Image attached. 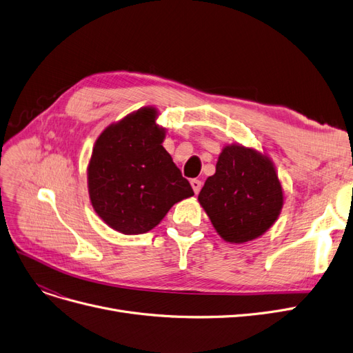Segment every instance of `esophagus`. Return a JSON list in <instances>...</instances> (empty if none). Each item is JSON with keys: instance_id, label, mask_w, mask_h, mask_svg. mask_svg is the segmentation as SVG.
I'll use <instances>...</instances> for the list:
<instances>
[{"instance_id": "esophagus-1", "label": "esophagus", "mask_w": 353, "mask_h": 353, "mask_svg": "<svg viewBox=\"0 0 353 353\" xmlns=\"http://www.w3.org/2000/svg\"><path fill=\"white\" fill-rule=\"evenodd\" d=\"M190 184H191V187H192V190H194V192H195V194H199V192H200L201 185H203L200 179H191Z\"/></svg>"}]
</instances>
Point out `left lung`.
Returning a JSON list of instances; mask_svg holds the SVG:
<instances>
[{"instance_id":"obj_1","label":"left lung","mask_w":353,"mask_h":353,"mask_svg":"<svg viewBox=\"0 0 353 353\" xmlns=\"http://www.w3.org/2000/svg\"><path fill=\"white\" fill-rule=\"evenodd\" d=\"M199 203L223 241L241 245L272 228L284 205V191L265 152L232 143L219 154Z\"/></svg>"}]
</instances>
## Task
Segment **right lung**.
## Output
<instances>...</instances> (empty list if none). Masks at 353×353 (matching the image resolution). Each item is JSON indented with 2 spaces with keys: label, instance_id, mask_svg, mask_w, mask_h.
<instances>
[{
  "label": "right lung",
  "instance_id": "1",
  "mask_svg": "<svg viewBox=\"0 0 353 353\" xmlns=\"http://www.w3.org/2000/svg\"><path fill=\"white\" fill-rule=\"evenodd\" d=\"M157 107H142L97 137L87 168L92 208L108 228L142 234L194 191L162 146Z\"/></svg>",
  "mask_w": 353,
  "mask_h": 353
}]
</instances>
